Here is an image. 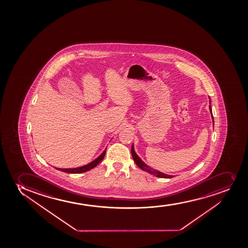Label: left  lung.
<instances>
[{"label": "left lung", "instance_id": "obj_1", "mask_svg": "<svg viewBox=\"0 0 248 248\" xmlns=\"http://www.w3.org/2000/svg\"><path fill=\"white\" fill-rule=\"evenodd\" d=\"M209 99H210V100H209V101H210V107H209V109H210V112H211V117H212V120H213L214 125V118L213 115H212V109H211V98L209 97ZM131 153H132V156H133V160L135 161L136 165L139 166V168L142 170L146 171L147 173L156 176L158 178H163V179H170V178H173V175H169V174H166V173H162V172L156 170H154V169H152V167H150L149 165H147L146 163H144L143 160H141V158L139 157L138 154H137L136 152H135L133 144L132 147H131Z\"/></svg>", "mask_w": 248, "mask_h": 248}]
</instances>
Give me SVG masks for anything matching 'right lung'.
Returning <instances> with one entry per match:
<instances>
[{
    "mask_svg": "<svg viewBox=\"0 0 248 248\" xmlns=\"http://www.w3.org/2000/svg\"><path fill=\"white\" fill-rule=\"evenodd\" d=\"M106 152H107V148L103 151V152L101 153L98 157L96 158L95 160H93L92 162L88 163V165H83V166H80V167H77V168H70V169H61V168H55L58 170L62 171V172H65V173H81L87 172L92 170V169L95 168L96 165H98L99 163L101 162V160H103V158L105 157V155H106Z\"/></svg>",
    "mask_w": 248,
    "mask_h": 248,
    "instance_id": "add662e5",
    "label": "right lung"
}]
</instances>
